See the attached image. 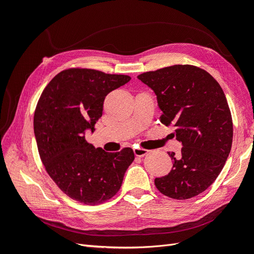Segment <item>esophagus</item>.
Masks as SVG:
<instances>
[{"label":"esophagus","mask_w":254,"mask_h":254,"mask_svg":"<svg viewBox=\"0 0 254 254\" xmlns=\"http://www.w3.org/2000/svg\"><path fill=\"white\" fill-rule=\"evenodd\" d=\"M133 152H134V155L136 156V157H144L146 153L148 152V150L147 149H144V148H140V147H137V148H134L133 149Z\"/></svg>","instance_id":"1"}]
</instances>
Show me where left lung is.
<instances>
[{"instance_id": "1", "label": "left lung", "mask_w": 254, "mask_h": 254, "mask_svg": "<svg viewBox=\"0 0 254 254\" xmlns=\"http://www.w3.org/2000/svg\"><path fill=\"white\" fill-rule=\"evenodd\" d=\"M157 95L161 123L176 127L180 155L168 152L171 173L155 179L163 195L184 200L199 195L217 178L229 157L233 123L226 95L206 71L176 64L137 76Z\"/></svg>"}]
</instances>
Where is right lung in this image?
Wrapping results in <instances>:
<instances>
[{
  "label": "right lung",
  "mask_w": 254,
  "mask_h": 254,
  "mask_svg": "<svg viewBox=\"0 0 254 254\" xmlns=\"http://www.w3.org/2000/svg\"><path fill=\"white\" fill-rule=\"evenodd\" d=\"M130 79L128 75L68 68L49 82L37 104L34 132L42 163L58 188L76 201L94 205L109 200L134 160L131 148L106 152L84 136L94 132L107 94Z\"/></svg>",
  "instance_id": "add662e5"
}]
</instances>
